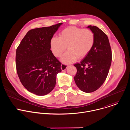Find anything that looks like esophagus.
Segmentation results:
<instances>
[{
  "label": "esophagus",
  "instance_id": "esophagus-1",
  "mask_svg": "<svg viewBox=\"0 0 130 130\" xmlns=\"http://www.w3.org/2000/svg\"><path fill=\"white\" fill-rule=\"evenodd\" d=\"M67 65H65V64H61V69L62 71H64L66 69L67 67Z\"/></svg>",
  "mask_w": 130,
  "mask_h": 130
}]
</instances>
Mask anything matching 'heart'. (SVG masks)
<instances>
[{"mask_svg":"<svg viewBox=\"0 0 130 130\" xmlns=\"http://www.w3.org/2000/svg\"><path fill=\"white\" fill-rule=\"evenodd\" d=\"M94 33L87 28L69 26L61 31L59 38L52 37L50 47L53 54L60 57L67 48L69 50L61 57V60L66 64L75 61L77 58L85 57L92 49L94 44Z\"/></svg>","mask_w":130,"mask_h":130,"instance_id":"1","label":"heart"}]
</instances>
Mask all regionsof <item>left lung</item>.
<instances>
[{
  "instance_id": "1",
  "label": "left lung",
  "mask_w": 130,
  "mask_h": 130,
  "mask_svg": "<svg viewBox=\"0 0 130 130\" xmlns=\"http://www.w3.org/2000/svg\"><path fill=\"white\" fill-rule=\"evenodd\" d=\"M94 35V45L80 63L74 66L77 69L74 81L78 88L86 93L98 89L104 83L111 65L112 53L106 35L96 26H88Z\"/></svg>"
}]
</instances>
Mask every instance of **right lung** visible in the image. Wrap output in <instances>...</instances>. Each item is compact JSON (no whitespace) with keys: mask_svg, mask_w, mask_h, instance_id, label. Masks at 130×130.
Listing matches in <instances>:
<instances>
[{"mask_svg":"<svg viewBox=\"0 0 130 130\" xmlns=\"http://www.w3.org/2000/svg\"><path fill=\"white\" fill-rule=\"evenodd\" d=\"M62 23L29 30L16 51V68L26 89L38 95L51 92L61 63L50 50V41Z\"/></svg>","mask_w":130,"mask_h":130,"instance_id":"obj_1","label":"right lung"}]
</instances>
